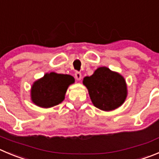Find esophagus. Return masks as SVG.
Segmentation results:
<instances>
[{"label": "esophagus", "instance_id": "obj_1", "mask_svg": "<svg viewBox=\"0 0 159 159\" xmlns=\"http://www.w3.org/2000/svg\"><path fill=\"white\" fill-rule=\"evenodd\" d=\"M75 78H76L78 81H79V80H81V73L77 71V72L75 74Z\"/></svg>", "mask_w": 159, "mask_h": 159}]
</instances>
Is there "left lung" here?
Returning <instances> with one entry per match:
<instances>
[{"label": "left lung", "mask_w": 159, "mask_h": 159, "mask_svg": "<svg viewBox=\"0 0 159 159\" xmlns=\"http://www.w3.org/2000/svg\"><path fill=\"white\" fill-rule=\"evenodd\" d=\"M83 83L93 105L103 111L116 109L126 98L127 86L123 77L105 66L98 68L92 76L84 78Z\"/></svg>", "instance_id": "8db88e82"}]
</instances>
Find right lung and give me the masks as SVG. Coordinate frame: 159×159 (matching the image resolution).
Here are the masks:
<instances>
[{"label": "right lung", "mask_w": 159, "mask_h": 159, "mask_svg": "<svg viewBox=\"0 0 159 159\" xmlns=\"http://www.w3.org/2000/svg\"><path fill=\"white\" fill-rule=\"evenodd\" d=\"M75 78L68 75L52 72L35 81L31 89V100L41 107H52L61 103L68 86Z\"/></svg>", "instance_id": "right-lung-1"}]
</instances>
